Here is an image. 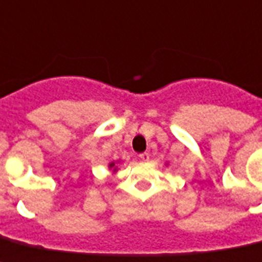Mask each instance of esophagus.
I'll return each instance as SVG.
<instances>
[{
  "label": "esophagus",
  "instance_id": "esophagus-1",
  "mask_svg": "<svg viewBox=\"0 0 262 262\" xmlns=\"http://www.w3.org/2000/svg\"><path fill=\"white\" fill-rule=\"evenodd\" d=\"M139 158L142 161H148L150 160V154L148 152H142V154H139Z\"/></svg>",
  "mask_w": 262,
  "mask_h": 262
}]
</instances>
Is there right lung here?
Segmentation results:
<instances>
[{
  "mask_svg": "<svg viewBox=\"0 0 262 262\" xmlns=\"http://www.w3.org/2000/svg\"><path fill=\"white\" fill-rule=\"evenodd\" d=\"M110 169H114V171H116V169H118V167L115 166V162H111V164H110Z\"/></svg>",
  "mask_w": 262,
  "mask_h": 262,
  "instance_id": "1",
  "label": "right lung"
}]
</instances>
